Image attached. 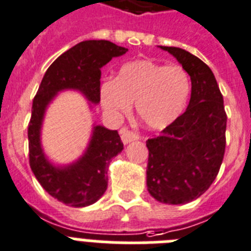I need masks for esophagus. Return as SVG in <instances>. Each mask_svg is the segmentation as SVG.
<instances>
[{
	"label": "esophagus",
	"instance_id": "esophagus-1",
	"mask_svg": "<svg viewBox=\"0 0 251 251\" xmlns=\"http://www.w3.org/2000/svg\"><path fill=\"white\" fill-rule=\"evenodd\" d=\"M121 137H122V142L124 143V145H127V143L132 142V141H137L138 138H140V136L136 133V132H133V130L128 129L127 127H123L121 129Z\"/></svg>",
	"mask_w": 251,
	"mask_h": 251
}]
</instances>
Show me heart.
I'll list each match as a JSON object with an SVG mask.
<instances>
[{
  "label": "heart",
  "mask_w": 251,
  "mask_h": 251,
  "mask_svg": "<svg viewBox=\"0 0 251 251\" xmlns=\"http://www.w3.org/2000/svg\"><path fill=\"white\" fill-rule=\"evenodd\" d=\"M189 75L180 66L134 61L122 66L115 80L99 87L102 108L111 117H122L136 101L137 114L152 129H164L183 113L190 95Z\"/></svg>",
  "instance_id": "1"
}]
</instances>
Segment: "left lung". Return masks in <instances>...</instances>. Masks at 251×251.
<instances>
[{"label":"left lung","mask_w":251,"mask_h":251,"mask_svg":"<svg viewBox=\"0 0 251 251\" xmlns=\"http://www.w3.org/2000/svg\"><path fill=\"white\" fill-rule=\"evenodd\" d=\"M179 61L192 81L187 110L160 136L146 141L147 189L156 201L184 204L215 181L226 149V122L215 75L203 61L176 47H161Z\"/></svg>","instance_id":"1"}]
</instances>
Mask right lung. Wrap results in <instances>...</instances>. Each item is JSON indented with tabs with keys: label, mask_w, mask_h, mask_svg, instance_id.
Here are the masks:
<instances>
[{
	"label": "right lung",
	"mask_w": 251,
	"mask_h": 251,
	"mask_svg": "<svg viewBox=\"0 0 251 251\" xmlns=\"http://www.w3.org/2000/svg\"><path fill=\"white\" fill-rule=\"evenodd\" d=\"M127 48L109 40H85L61 54L43 77L33 100L27 126L30 168L44 189L71 207L95 203L108 188V168L114 156L123 150L117 130L95 126L86 152L68 166H54L47 160L40 145V128L47 105L62 90H78L94 104L100 101L101 67Z\"/></svg>",
	"instance_id": "right-lung-1"
}]
</instances>
